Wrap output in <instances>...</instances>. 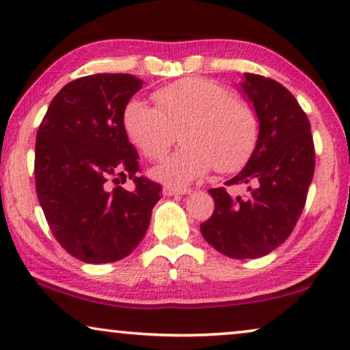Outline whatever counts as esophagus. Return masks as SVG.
<instances>
[{
	"mask_svg": "<svg viewBox=\"0 0 350 350\" xmlns=\"http://www.w3.org/2000/svg\"><path fill=\"white\" fill-rule=\"evenodd\" d=\"M162 193H164V196H183V194H189L191 189H188V188H174V186H165V188L162 189Z\"/></svg>",
	"mask_w": 350,
	"mask_h": 350,
	"instance_id": "obj_1",
	"label": "esophagus"
}]
</instances>
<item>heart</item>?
<instances>
[{
    "mask_svg": "<svg viewBox=\"0 0 350 350\" xmlns=\"http://www.w3.org/2000/svg\"><path fill=\"white\" fill-rule=\"evenodd\" d=\"M156 107L132 98L122 113L129 140L146 159L159 161L174 145L183 146L152 170L157 180L183 186L217 169L231 174L250 159L258 140L256 114L226 88L205 78H183L152 94Z\"/></svg>",
    "mask_w": 350,
    "mask_h": 350,
    "instance_id": "heart-1",
    "label": "heart"
}]
</instances>
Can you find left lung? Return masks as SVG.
I'll return each instance as SVG.
<instances>
[{
	"mask_svg": "<svg viewBox=\"0 0 350 350\" xmlns=\"http://www.w3.org/2000/svg\"><path fill=\"white\" fill-rule=\"evenodd\" d=\"M243 76L241 89L253 103L260 132L247 165L226 185H248V196L210 189L215 210L200 224L205 241L236 260L265 256L288 239L315 169L310 122L290 90L265 76Z\"/></svg>",
	"mask_w": 350,
	"mask_h": 350,
	"instance_id": "8db88e82",
	"label": "left lung"
}]
</instances>
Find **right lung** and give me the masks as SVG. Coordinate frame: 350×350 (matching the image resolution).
<instances>
[{"label": "right lung", "mask_w": 350, "mask_h": 350, "mask_svg": "<svg viewBox=\"0 0 350 350\" xmlns=\"http://www.w3.org/2000/svg\"><path fill=\"white\" fill-rule=\"evenodd\" d=\"M143 81L98 73L71 81L52 98L36 133V194L52 234L71 256L102 265L135 250L161 199L138 176V154L122 113ZM127 178L136 189L118 186Z\"/></svg>", "instance_id": "obj_1"}]
</instances>
